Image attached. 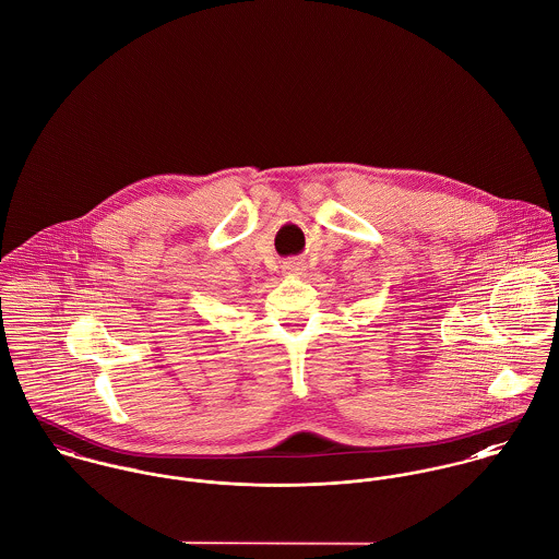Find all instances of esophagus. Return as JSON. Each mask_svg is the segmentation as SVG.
Instances as JSON below:
<instances>
[{
    "instance_id": "obj_1",
    "label": "esophagus",
    "mask_w": 559,
    "mask_h": 559,
    "mask_svg": "<svg viewBox=\"0 0 559 559\" xmlns=\"http://www.w3.org/2000/svg\"><path fill=\"white\" fill-rule=\"evenodd\" d=\"M306 271V262L299 260V258H293L288 262H284V273L288 275H301Z\"/></svg>"
}]
</instances>
